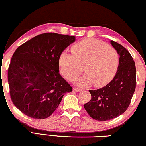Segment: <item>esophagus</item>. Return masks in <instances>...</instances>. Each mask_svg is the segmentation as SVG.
<instances>
[{
    "label": "esophagus",
    "mask_w": 146,
    "mask_h": 146,
    "mask_svg": "<svg viewBox=\"0 0 146 146\" xmlns=\"http://www.w3.org/2000/svg\"><path fill=\"white\" fill-rule=\"evenodd\" d=\"M73 90L74 91H75V92H78V93L82 91V90H81V89L77 88H73Z\"/></svg>",
    "instance_id": "1"
}]
</instances>
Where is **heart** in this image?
I'll use <instances>...</instances> for the list:
<instances>
[{"label": "heart", "instance_id": "obj_1", "mask_svg": "<svg viewBox=\"0 0 146 146\" xmlns=\"http://www.w3.org/2000/svg\"><path fill=\"white\" fill-rule=\"evenodd\" d=\"M72 53L60 54L58 65L64 77L72 81L82 73L83 66L86 73L75 81L80 86L95 84L102 87L110 82L117 73L119 66V55L112 46L103 41L87 38L71 48Z\"/></svg>", "mask_w": 146, "mask_h": 146}]
</instances>
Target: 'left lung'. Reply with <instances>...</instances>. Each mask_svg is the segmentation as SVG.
<instances>
[{
	"instance_id": "left-lung-1",
	"label": "left lung",
	"mask_w": 146,
	"mask_h": 146,
	"mask_svg": "<svg viewBox=\"0 0 146 146\" xmlns=\"http://www.w3.org/2000/svg\"><path fill=\"white\" fill-rule=\"evenodd\" d=\"M110 43L120 56L117 73L104 87L89 91L91 99L84 104L89 115L99 121L111 120L124 113L136 88V67L131 55L120 44L113 40Z\"/></svg>"
}]
</instances>
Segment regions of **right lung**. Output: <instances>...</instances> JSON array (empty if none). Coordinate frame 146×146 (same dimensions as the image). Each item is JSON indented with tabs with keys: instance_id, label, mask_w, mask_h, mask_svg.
<instances>
[{
	"instance_id": "obj_1",
	"label": "right lung",
	"mask_w": 146,
	"mask_h": 146,
	"mask_svg": "<svg viewBox=\"0 0 146 146\" xmlns=\"http://www.w3.org/2000/svg\"><path fill=\"white\" fill-rule=\"evenodd\" d=\"M75 36L46 33L16 49L9 66L8 78L12 102L29 117L45 119L58 108L72 87L59 73L58 58Z\"/></svg>"
}]
</instances>
